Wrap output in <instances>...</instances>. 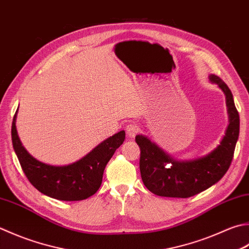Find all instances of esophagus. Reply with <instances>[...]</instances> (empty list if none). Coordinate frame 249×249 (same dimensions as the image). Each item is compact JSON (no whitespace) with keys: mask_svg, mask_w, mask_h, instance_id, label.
Segmentation results:
<instances>
[{"mask_svg":"<svg viewBox=\"0 0 249 249\" xmlns=\"http://www.w3.org/2000/svg\"><path fill=\"white\" fill-rule=\"evenodd\" d=\"M139 131V126L137 124H129L126 126V133L129 137H135Z\"/></svg>","mask_w":249,"mask_h":249,"instance_id":"34e87169","label":"esophagus"}]
</instances>
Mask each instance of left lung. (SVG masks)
<instances>
[{
  "label": "left lung",
  "instance_id": "8db88e82",
  "mask_svg": "<svg viewBox=\"0 0 249 249\" xmlns=\"http://www.w3.org/2000/svg\"><path fill=\"white\" fill-rule=\"evenodd\" d=\"M209 80L226 95L230 123L218 147L205 157L191 160H176L142 135L136 136L140 148L141 179L149 191L160 196L187 198L218 182L230 167L240 134V115L228 85L215 74Z\"/></svg>",
  "mask_w": 249,
  "mask_h": 249
}]
</instances>
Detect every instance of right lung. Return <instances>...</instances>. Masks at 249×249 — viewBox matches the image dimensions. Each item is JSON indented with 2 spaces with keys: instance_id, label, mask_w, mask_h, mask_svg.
I'll return each instance as SVG.
<instances>
[{
  "instance_id": "add662e5",
  "label": "right lung",
  "mask_w": 249,
  "mask_h": 249,
  "mask_svg": "<svg viewBox=\"0 0 249 249\" xmlns=\"http://www.w3.org/2000/svg\"><path fill=\"white\" fill-rule=\"evenodd\" d=\"M16 116L17 112L12 124V140L24 175L41 193L60 201H82L94 196L101 186L106 165L125 139V131L121 130L77 162L52 166L36 160L22 147L16 129Z\"/></svg>"
}]
</instances>
